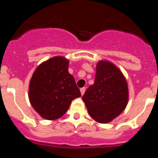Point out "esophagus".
I'll return each instance as SVG.
<instances>
[{"instance_id": "esophagus-1", "label": "esophagus", "mask_w": 158, "mask_h": 158, "mask_svg": "<svg viewBox=\"0 0 158 158\" xmlns=\"http://www.w3.org/2000/svg\"><path fill=\"white\" fill-rule=\"evenodd\" d=\"M80 91H81V94L83 96L84 93H85V88H81V89H80Z\"/></svg>"}]
</instances>
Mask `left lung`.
I'll return each mask as SVG.
<instances>
[{
  "label": "left lung",
  "mask_w": 158,
  "mask_h": 158,
  "mask_svg": "<svg viewBox=\"0 0 158 158\" xmlns=\"http://www.w3.org/2000/svg\"><path fill=\"white\" fill-rule=\"evenodd\" d=\"M89 115L100 123H110L125 110L129 100L127 82L112 62L100 60L96 67L93 85L82 97Z\"/></svg>",
  "instance_id": "1"
}]
</instances>
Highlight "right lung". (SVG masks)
<instances>
[{"mask_svg": "<svg viewBox=\"0 0 158 158\" xmlns=\"http://www.w3.org/2000/svg\"><path fill=\"white\" fill-rule=\"evenodd\" d=\"M69 62L55 56L42 62L30 80L28 98L35 111L47 120L62 117L73 100L80 97L74 77L68 71Z\"/></svg>", "mask_w": 158, "mask_h": 158, "instance_id": "add662e5", "label": "right lung"}]
</instances>
